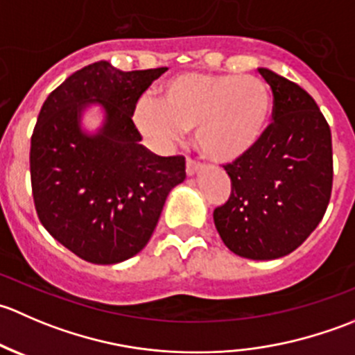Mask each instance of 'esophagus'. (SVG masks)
Wrapping results in <instances>:
<instances>
[{"mask_svg":"<svg viewBox=\"0 0 355 355\" xmlns=\"http://www.w3.org/2000/svg\"><path fill=\"white\" fill-rule=\"evenodd\" d=\"M199 170H200V163H198L196 159H191V157H187V163H185V171H187L189 177L196 175Z\"/></svg>","mask_w":355,"mask_h":355,"instance_id":"1","label":"esophagus"}]
</instances>
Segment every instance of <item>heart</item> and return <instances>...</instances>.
Wrapping results in <instances>:
<instances>
[{
	"label": "heart",
	"mask_w": 355,
	"mask_h": 355,
	"mask_svg": "<svg viewBox=\"0 0 355 355\" xmlns=\"http://www.w3.org/2000/svg\"><path fill=\"white\" fill-rule=\"evenodd\" d=\"M273 118V96L256 75L184 71L142 99L132 120L141 134L170 141L194 128V142L207 159L235 163L263 142Z\"/></svg>",
	"instance_id": "b5f03b06"
}]
</instances>
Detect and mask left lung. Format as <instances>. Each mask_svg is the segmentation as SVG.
Listing matches in <instances>:
<instances>
[{
    "label": "left lung",
    "instance_id": "1",
    "mask_svg": "<svg viewBox=\"0 0 355 355\" xmlns=\"http://www.w3.org/2000/svg\"><path fill=\"white\" fill-rule=\"evenodd\" d=\"M273 121L249 156L225 164L232 194L214 209L225 245L247 259H277L295 250L327 213L333 185L330 125L295 82L268 68Z\"/></svg>",
    "mask_w": 355,
    "mask_h": 355
}]
</instances>
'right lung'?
<instances>
[{"mask_svg": "<svg viewBox=\"0 0 355 355\" xmlns=\"http://www.w3.org/2000/svg\"><path fill=\"white\" fill-rule=\"evenodd\" d=\"M168 68L121 71L108 62L77 70L39 111L31 137L32 198L42 227L80 259L114 264L144 249L164 200L185 180L184 156H156L132 121L142 92ZM101 104L98 135L81 132Z\"/></svg>", "mask_w": 355, "mask_h": 355, "instance_id": "obj_1", "label": "right lung"}]
</instances>
